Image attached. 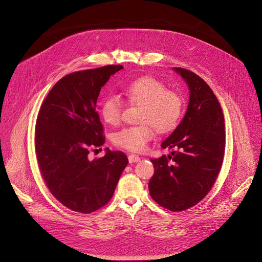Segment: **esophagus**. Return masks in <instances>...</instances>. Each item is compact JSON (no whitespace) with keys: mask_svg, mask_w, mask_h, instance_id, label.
<instances>
[{"mask_svg":"<svg viewBox=\"0 0 262 262\" xmlns=\"http://www.w3.org/2000/svg\"><path fill=\"white\" fill-rule=\"evenodd\" d=\"M140 159H141V157H140L139 155H137V154H130V155H128V161H129V163H136V162L140 161Z\"/></svg>","mask_w":262,"mask_h":262,"instance_id":"obj_1","label":"esophagus"}]
</instances>
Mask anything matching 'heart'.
Listing matches in <instances>:
<instances>
[{"label": "heart", "instance_id": "obj_1", "mask_svg": "<svg viewBox=\"0 0 262 262\" xmlns=\"http://www.w3.org/2000/svg\"><path fill=\"white\" fill-rule=\"evenodd\" d=\"M123 94L129 103L140 105L139 121L142 123L126 126L113 135V142L118 147L133 151H143L155 134L168 132L176 126L182 111L183 101L176 92L166 90V85L160 80L143 76L122 86ZM101 115L110 125H117L121 121L123 101L111 95L101 104Z\"/></svg>", "mask_w": 262, "mask_h": 262}]
</instances>
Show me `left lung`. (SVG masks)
Returning <instances> with one entry per match:
<instances>
[{
  "label": "left lung",
  "mask_w": 262,
  "mask_h": 262,
  "mask_svg": "<svg viewBox=\"0 0 262 262\" xmlns=\"http://www.w3.org/2000/svg\"><path fill=\"white\" fill-rule=\"evenodd\" d=\"M189 87V103L180 124L161 143L176 148L151 159L154 173L148 187L162 208L181 212L199 204L213 187L223 162L225 124L221 106L210 86L195 73L173 68Z\"/></svg>",
  "instance_id": "obj_1"
}]
</instances>
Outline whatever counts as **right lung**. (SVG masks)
I'll list each match as a JSON object with an SVG mask.
<instances>
[{
  "label": "right lung",
  "instance_id": "obj_1",
  "mask_svg": "<svg viewBox=\"0 0 262 262\" xmlns=\"http://www.w3.org/2000/svg\"><path fill=\"white\" fill-rule=\"evenodd\" d=\"M121 64L71 73L45 98L35 128V151L41 175L52 195L72 211L90 214L113 196L128 163L121 151L107 149L91 160V150L105 143L96 111L98 97Z\"/></svg>",
  "mask_w": 262,
  "mask_h": 262
}]
</instances>
